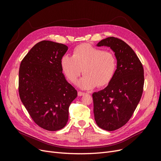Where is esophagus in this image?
I'll return each mask as SVG.
<instances>
[{
	"mask_svg": "<svg viewBox=\"0 0 161 161\" xmlns=\"http://www.w3.org/2000/svg\"><path fill=\"white\" fill-rule=\"evenodd\" d=\"M85 92H80V91L78 92V96H83V95H85Z\"/></svg>",
	"mask_w": 161,
	"mask_h": 161,
	"instance_id": "obj_1",
	"label": "esophagus"
}]
</instances>
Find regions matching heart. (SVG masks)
<instances>
[{
  "label": "heart",
  "mask_w": 161,
  "mask_h": 161,
  "mask_svg": "<svg viewBox=\"0 0 161 161\" xmlns=\"http://www.w3.org/2000/svg\"><path fill=\"white\" fill-rule=\"evenodd\" d=\"M63 73L69 80L75 83L83 70V76L78 82L79 88L92 89L96 86L108 85L116 70V59L113 53L88 44L76 47L72 57L64 55L61 60Z\"/></svg>",
  "instance_id": "obj_1"
}]
</instances>
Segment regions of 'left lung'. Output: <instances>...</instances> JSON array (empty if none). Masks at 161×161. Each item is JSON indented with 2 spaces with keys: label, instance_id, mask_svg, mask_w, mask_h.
I'll use <instances>...</instances> for the list:
<instances>
[{
  "label": "left lung",
  "instance_id": "8db88e82",
  "mask_svg": "<svg viewBox=\"0 0 161 161\" xmlns=\"http://www.w3.org/2000/svg\"><path fill=\"white\" fill-rule=\"evenodd\" d=\"M97 46L110 47L117 59V69L104 88L92 94L96 123L102 129L114 131L131 118L143 91L144 70L132 48L118 38L109 37Z\"/></svg>",
  "mask_w": 161,
  "mask_h": 161
}]
</instances>
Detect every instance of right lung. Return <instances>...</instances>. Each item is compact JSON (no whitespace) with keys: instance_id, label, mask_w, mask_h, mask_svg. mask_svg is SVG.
I'll return each mask as SVG.
<instances>
[{"instance_id":"add662e5","label":"right lung","mask_w":161,"mask_h":161,"mask_svg":"<svg viewBox=\"0 0 161 161\" xmlns=\"http://www.w3.org/2000/svg\"><path fill=\"white\" fill-rule=\"evenodd\" d=\"M67 49L62 43L42 41L24 57L19 69L20 100L35 123L48 131L66 125L69 106L77 96L62 73L61 60Z\"/></svg>"}]
</instances>
